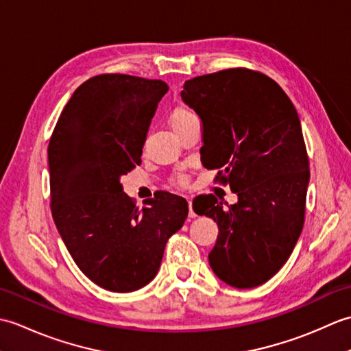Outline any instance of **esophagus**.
Wrapping results in <instances>:
<instances>
[{
    "label": "esophagus",
    "instance_id": "esophagus-1",
    "mask_svg": "<svg viewBox=\"0 0 351 351\" xmlns=\"http://www.w3.org/2000/svg\"><path fill=\"white\" fill-rule=\"evenodd\" d=\"M189 215L190 217H196V213L193 211V202L189 199Z\"/></svg>",
    "mask_w": 351,
    "mask_h": 351
}]
</instances>
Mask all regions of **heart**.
<instances>
[{"instance_id": "obj_1", "label": "heart", "mask_w": 351, "mask_h": 351, "mask_svg": "<svg viewBox=\"0 0 351 351\" xmlns=\"http://www.w3.org/2000/svg\"><path fill=\"white\" fill-rule=\"evenodd\" d=\"M195 119H197V117L190 108L176 107V108L171 110V113L169 116V122H170L171 128L175 130V132H178L180 130H182L185 125L190 123L191 121H195ZM173 181H175L176 185H181V187H182V185L187 184V178H185L184 175H178Z\"/></svg>"}]
</instances>
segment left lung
<instances>
[{
	"instance_id": "1",
	"label": "left lung",
	"mask_w": 351,
	"mask_h": 351,
	"mask_svg": "<svg viewBox=\"0 0 351 351\" xmlns=\"http://www.w3.org/2000/svg\"><path fill=\"white\" fill-rule=\"evenodd\" d=\"M181 96L202 119V164L238 196L228 208L214 195L193 199L195 213L219 226L210 265L230 287L263 285L304 223L309 158L299 114L274 80L247 68L191 78Z\"/></svg>"
}]
</instances>
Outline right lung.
<instances>
[{
  "label": "right lung",
  "instance_id": "add662e5",
  "mask_svg": "<svg viewBox=\"0 0 351 351\" xmlns=\"http://www.w3.org/2000/svg\"><path fill=\"white\" fill-rule=\"evenodd\" d=\"M169 86L125 73H101L66 104L48 145L51 213L63 243L88 279L131 293L158 271L169 238L189 204L156 191L138 208L121 176L141 164L147 128Z\"/></svg>",
  "mask_w": 351,
  "mask_h": 351
}]
</instances>
